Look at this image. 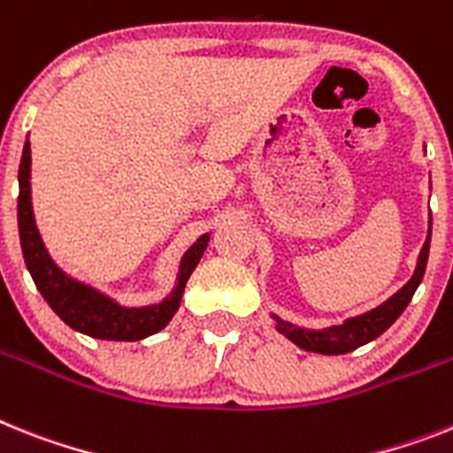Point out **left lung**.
<instances>
[{
    "instance_id": "8db88e82",
    "label": "left lung",
    "mask_w": 453,
    "mask_h": 453,
    "mask_svg": "<svg viewBox=\"0 0 453 453\" xmlns=\"http://www.w3.org/2000/svg\"><path fill=\"white\" fill-rule=\"evenodd\" d=\"M431 227L433 219H428L426 242H424L419 257H417V267H414L412 279L403 285L396 295H391L387 302H382L373 311H368V313L348 318L343 325H332L325 326V329H306V326L292 325V322L283 320L276 313H272V320L276 322V332L283 334L288 341H292L295 345L306 349V352H318V355H345V352H352V349L375 341L380 334H385L398 320V315L405 311V306L412 299L414 290L419 288L421 279H424L428 262V249H431Z\"/></svg>"
}]
</instances>
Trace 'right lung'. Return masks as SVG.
Wrapping results in <instances>:
<instances>
[{
	"instance_id": "add662e5",
	"label": "right lung",
	"mask_w": 453,
	"mask_h": 453,
	"mask_svg": "<svg viewBox=\"0 0 453 453\" xmlns=\"http://www.w3.org/2000/svg\"><path fill=\"white\" fill-rule=\"evenodd\" d=\"M29 180H32V150H29V138H27L20 170H18V184H20L18 230H20V246L27 269L32 273L34 283L45 302L50 303V309L71 329L91 338H101V341H142V338L165 329L168 322L173 320V315L180 311L186 280L207 249L209 233L200 234L196 244L184 253L180 272H177V283L168 297L158 303H147V306H124L105 292L96 290L94 285L73 279L52 260L43 239H41L39 227H36V219H34L32 181Z\"/></svg>"
}]
</instances>
